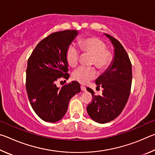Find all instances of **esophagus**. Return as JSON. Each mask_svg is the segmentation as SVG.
Masks as SVG:
<instances>
[{
  "label": "esophagus",
  "instance_id": "obj_1",
  "mask_svg": "<svg viewBox=\"0 0 155 155\" xmlns=\"http://www.w3.org/2000/svg\"><path fill=\"white\" fill-rule=\"evenodd\" d=\"M81 90H82V91H86V87H84V86L81 85Z\"/></svg>",
  "mask_w": 155,
  "mask_h": 155
}]
</instances>
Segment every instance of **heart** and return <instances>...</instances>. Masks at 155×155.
Listing matches in <instances>:
<instances>
[{"label":"heart","instance_id":"obj_1","mask_svg":"<svg viewBox=\"0 0 155 155\" xmlns=\"http://www.w3.org/2000/svg\"><path fill=\"white\" fill-rule=\"evenodd\" d=\"M81 51L83 54H91V65H96L100 71L103 72L112 64L114 54L107 48L106 44L103 40L95 37L83 38L79 41ZM81 52L74 44L68 46L65 52L68 64L71 67L77 66L79 61ZM97 71L94 67H79L72 73V78L81 84H85L94 79Z\"/></svg>","mask_w":155,"mask_h":155}]
</instances>
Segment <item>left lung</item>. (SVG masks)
<instances>
[{
  "label": "left lung",
  "mask_w": 155,
  "mask_h": 155,
  "mask_svg": "<svg viewBox=\"0 0 155 155\" xmlns=\"http://www.w3.org/2000/svg\"><path fill=\"white\" fill-rule=\"evenodd\" d=\"M114 45L115 57L112 65L96 80L97 87L103 88L101 96L92 95V101L87 107V111L94 121L101 124L114 120L121 114L130 95L132 83V65L124 47L118 40L105 34Z\"/></svg>",
  "instance_id": "8db88e82"
}]
</instances>
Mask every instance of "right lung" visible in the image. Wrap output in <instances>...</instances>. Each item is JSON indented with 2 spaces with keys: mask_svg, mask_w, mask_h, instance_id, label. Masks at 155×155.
<instances>
[{
  "mask_svg": "<svg viewBox=\"0 0 155 155\" xmlns=\"http://www.w3.org/2000/svg\"><path fill=\"white\" fill-rule=\"evenodd\" d=\"M78 35L76 30L52 33L41 40L28 59L26 90L35 114L45 122H55L66 113L70 100L80 92L77 81L57 87L56 81L68 79L65 52Z\"/></svg>",
  "mask_w": 155,
  "mask_h": 155,
  "instance_id": "obj_1",
  "label": "right lung"
}]
</instances>
